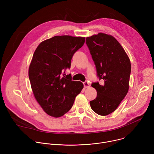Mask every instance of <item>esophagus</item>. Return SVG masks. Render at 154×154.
Here are the masks:
<instances>
[{
    "mask_svg": "<svg viewBox=\"0 0 154 154\" xmlns=\"http://www.w3.org/2000/svg\"><path fill=\"white\" fill-rule=\"evenodd\" d=\"M83 85H84L85 88H87L90 87V84L88 83V82L87 81H85V82H83Z\"/></svg>",
    "mask_w": 154,
    "mask_h": 154,
    "instance_id": "esophagus-1",
    "label": "esophagus"
}]
</instances>
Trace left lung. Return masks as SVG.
I'll return each instance as SVG.
<instances>
[{
    "mask_svg": "<svg viewBox=\"0 0 154 154\" xmlns=\"http://www.w3.org/2000/svg\"><path fill=\"white\" fill-rule=\"evenodd\" d=\"M97 75L102 84L93 83L97 97L90 102L97 114L106 116L115 112L127 95L131 72L130 59L120 43L112 35L103 33L86 38Z\"/></svg>",
    "mask_w": 154,
    "mask_h": 154,
    "instance_id": "1",
    "label": "left lung"
}]
</instances>
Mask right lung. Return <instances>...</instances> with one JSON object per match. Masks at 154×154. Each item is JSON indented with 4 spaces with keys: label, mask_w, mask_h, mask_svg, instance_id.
<instances>
[{
    "label": "right lung",
    "mask_w": 154,
    "mask_h": 154,
    "mask_svg": "<svg viewBox=\"0 0 154 154\" xmlns=\"http://www.w3.org/2000/svg\"><path fill=\"white\" fill-rule=\"evenodd\" d=\"M85 37L55 36L41 42L36 49L29 69L34 96L48 115L59 118L72 108L83 84L65 76L74 53L85 43Z\"/></svg>",
    "instance_id": "obj_1"
}]
</instances>
